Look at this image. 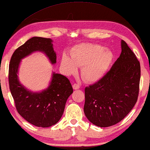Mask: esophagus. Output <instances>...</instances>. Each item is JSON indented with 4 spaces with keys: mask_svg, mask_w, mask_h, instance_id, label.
<instances>
[{
    "mask_svg": "<svg viewBox=\"0 0 150 150\" xmlns=\"http://www.w3.org/2000/svg\"><path fill=\"white\" fill-rule=\"evenodd\" d=\"M72 87H73V89H74V90H76V89H79L80 88V85H79V84H74L72 85Z\"/></svg>",
    "mask_w": 150,
    "mask_h": 150,
    "instance_id": "34e87169",
    "label": "esophagus"
}]
</instances>
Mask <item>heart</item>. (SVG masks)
Instances as JSON below:
<instances>
[{
    "instance_id": "obj_1",
    "label": "heart",
    "mask_w": 150,
    "mask_h": 150,
    "mask_svg": "<svg viewBox=\"0 0 150 150\" xmlns=\"http://www.w3.org/2000/svg\"><path fill=\"white\" fill-rule=\"evenodd\" d=\"M114 54L108 48L94 43H81L74 47L70 56L64 53L61 65L67 75L75 74L81 67L85 81L95 83L104 76L113 61Z\"/></svg>"
}]
</instances>
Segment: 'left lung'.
<instances>
[{"mask_svg":"<svg viewBox=\"0 0 150 150\" xmlns=\"http://www.w3.org/2000/svg\"><path fill=\"white\" fill-rule=\"evenodd\" d=\"M121 53L100 81L85 87L84 113L100 127L122 120L137 101L141 79L140 63L127 43L121 40Z\"/></svg>","mask_w":150,"mask_h":150,"instance_id":"obj_1","label":"left lung"}]
</instances>
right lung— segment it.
<instances>
[{
	"label": "right lung",
	"mask_w": 150,
	"mask_h": 150,
	"mask_svg": "<svg viewBox=\"0 0 150 150\" xmlns=\"http://www.w3.org/2000/svg\"><path fill=\"white\" fill-rule=\"evenodd\" d=\"M51 38L34 36L15 50L9 67L11 94L19 114L27 121L39 127H49L59 121L66 102L73 93L69 81L65 76L52 71L51 81L46 89L33 92L19 81L21 61L34 52H41L52 65L56 63V54Z\"/></svg>",
	"instance_id": "1"
}]
</instances>
